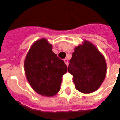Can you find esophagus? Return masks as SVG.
I'll return each mask as SVG.
<instances>
[{
    "label": "esophagus",
    "mask_w": 120,
    "mask_h": 120,
    "mask_svg": "<svg viewBox=\"0 0 120 120\" xmlns=\"http://www.w3.org/2000/svg\"><path fill=\"white\" fill-rule=\"evenodd\" d=\"M64 62H65V64H66V65L68 66V65H69V62H68V59H67V58H65V59L64 60Z\"/></svg>",
    "instance_id": "esophagus-1"
}]
</instances>
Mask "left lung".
<instances>
[{"instance_id": "1", "label": "left lung", "mask_w": 120, "mask_h": 120, "mask_svg": "<svg viewBox=\"0 0 120 120\" xmlns=\"http://www.w3.org/2000/svg\"><path fill=\"white\" fill-rule=\"evenodd\" d=\"M68 72L73 76L76 89L82 93L98 90L107 73V64L103 55L94 45L84 40L75 47L69 61Z\"/></svg>"}]
</instances>
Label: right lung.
Wrapping results in <instances>:
<instances>
[{"mask_svg":"<svg viewBox=\"0 0 120 120\" xmlns=\"http://www.w3.org/2000/svg\"><path fill=\"white\" fill-rule=\"evenodd\" d=\"M52 45L45 38L34 42L24 60L26 76L33 89L42 96L56 95L60 90L63 75L68 68L52 52Z\"/></svg>","mask_w":120,"mask_h":120,"instance_id":"right-lung-1","label":"right lung"}]
</instances>
